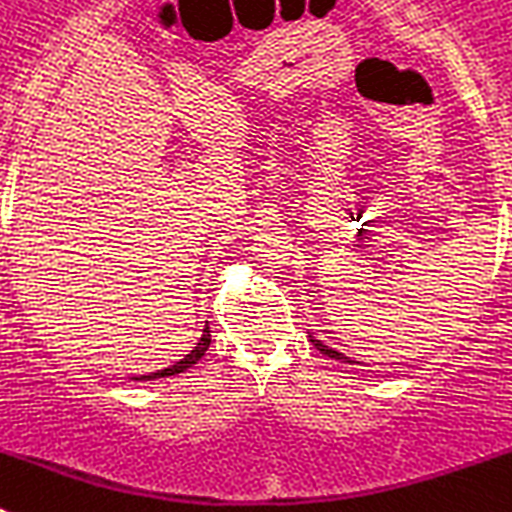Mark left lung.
Listing matches in <instances>:
<instances>
[{
	"mask_svg": "<svg viewBox=\"0 0 512 512\" xmlns=\"http://www.w3.org/2000/svg\"><path fill=\"white\" fill-rule=\"evenodd\" d=\"M309 341H312V346H315V349L320 351V354L330 356V359H343V362H351L349 356H343L341 351H336V349H328V346H325V343H322V341H317L315 336H309Z\"/></svg>",
	"mask_w": 512,
	"mask_h": 512,
	"instance_id": "8db88e82",
	"label": "left lung"
}]
</instances>
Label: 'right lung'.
Instances as JSON below:
<instances>
[{"instance_id":"1","label":"right lung","mask_w":512,"mask_h":512,"mask_svg":"<svg viewBox=\"0 0 512 512\" xmlns=\"http://www.w3.org/2000/svg\"><path fill=\"white\" fill-rule=\"evenodd\" d=\"M208 346H210V328H208V325H205L203 338L197 341L195 349H192L190 354L184 356L182 362L171 364V367H166V369H158V372H153V375L137 377V380H158V377H171V375H179V372H187V369H190L192 364H197V362H200V359H203L205 351H208Z\"/></svg>"}]
</instances>
